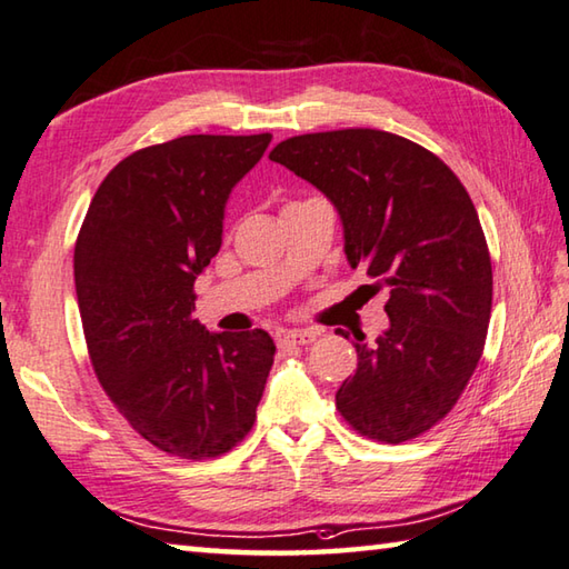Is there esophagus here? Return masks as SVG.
<instances>
[{"label": "esophagus", "mask_w": 569, "mask_h": 569, "mask_svg": "<svg viewBox=\"0 0 569 569\" xmlns=\"http://www.w3.org/2000/svg\"><path fill=\"white\" fill-rule=\"evenodd\" d=\"M315 330H282L277 335L279 347H292V345H312L317 340Z\"/></svg>", "instance_id": "1"}]
</instances>
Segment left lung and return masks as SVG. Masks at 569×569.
<instances>
[{
  "label": "left lung",
  "instance_id": "1",
  "mask_svg": "<svg viewBox=\"0 0 569 569\" xmlns=\"http://www.w3.org/2000/svg\"><path fill=\"white\" fill-rule=\"evenodd\" d=\"M269 159L330 197L347 262L390 287V327L372 347L357 337L337 410L375 442L415 440L460 400L490 327L492 262L470 194L430 149L380 129L290 137Z\"/></svg>",
  "mask_w": 569,
  "mask_h": 569
}]
</instances>
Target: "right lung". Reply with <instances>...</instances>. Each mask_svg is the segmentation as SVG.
Returning a JSON list of instances; mask_svg holds the SVG:
<instances>
[{
  "label": "right lung",
  "mask_w": 569,
  "mask_h": 569,
  "mask_svg": "<svg viewBox=\"0 0 569 569\" xmlns=\"http://www.w3.org/2000/svg\"><path fill=\"white\" fill-rule=\"evenodd\" d=\"M269 142V132L187 134L137 149L99 184L74 244L99 385L139 437L184 460L244 440L274 362L264 330L204 332L192 317L227 197Z\"/></svg>",
  "instance_id": "1"
}]
</instances>
